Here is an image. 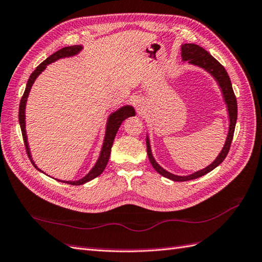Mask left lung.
Returning <instances> with one entry per match:
<instances>
[{
    "mask_svg": "<svg viewBox=\"0 0 262 262\" xmlns=\"http://www.w3.org/2000/svg\"><path fill=\"white\" fill-rule=\"evenodd\" d=\"M182 57H183L184 61H186L187 60L190 63L201 67V68H203L206 71H209L210 74L215 78V80L217 81L219 86H220V88L222 90L224 101H226V103H227L229 117H230V127H229V134H228L226 144H224L221 153L219 154L216 160L208 167H205L203 169H201V171H199V172H195V173L187 175V176L174 175L172 173L165 171L164 168H162L159 164L155 162L153 155H151L148 138L146 139L148 159H149V162L151 165H153V167L155 168V171L157 173H160L162 176H164V178H167V179L175 181V182H185V181L199 179V178H201V176L208 174L209 172L212 171V169H214L216 166L220 165V164L224 161V159L227 157L229 150H230V146H231V143H232V138H233V134H234L236 117H238V105H236V98H235V95L233 93L232 83H231L230 77L228 75L227 70L224 69V67L220 62H219L215 58L212 57L208 51L204 50L203 48H201L200 46H196L194 43H185L182 46Z\"/></svg>",
    "mask_w": 262,
    "mask_h": 262,
    "instance_id": "1",
    "label": "left lung"
}]
</instances>
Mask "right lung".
Segmentation results:
<instances>
[{"instance_id": "obj_1", "label": "right lung", "mask_w": 262, "mask_h": 262, "mask_svg": "<svg viewBox=\"0 0 262 262\" xmlns=\"http://www.w3.org/2000/svg\"><path fill=\"white\" fill-rule=\"evenodd\" d=\"M80 50H81V46H71V47H66V48L60 49L59 51L51 54V56L49 57V58H47L43 62H41L38 67H36V69L32 72L31 76L29 77V80H28V83H27L26 90H24V94H23L22 98H21V101H20L19 121H20V126H21V132H22V137H23L24 146H26V149H27V154H28L30 161H31V163L33 164V166L35 168H38V167H36L34 162L31 159V155H30L29 145H28V141H27L26 115H24V111H26V103H27V99H28V96H29V93H30V89H31L32 84H33V82L35 80V78L38 77L41 74V72L46 69L47 64L51 63L53 61H56V60H58L60 58L75 56V54H77ZM130 116H135V111H134V108L132 106L121 107L120 109H118L116 113L112 114L111 117H109V119H108V123H107L106 136H105V141H103L101 153H100L99 159H98V161H97L94 168L91 169V171L86 176H84L83 179L79 180V181H75V182L59 181V182H63V183L71 184V185H81V184L87 183V182H89L91 180H94L95 178H97V176H99L103 172V169H105L107 163H108L109 156H111L112 147H113V143H114L115 136H116V134H117V130L119 129L121 123H123V121L126 118H128ZM39 171H41V169H39Z\"/></svg>"}]
</instances>
